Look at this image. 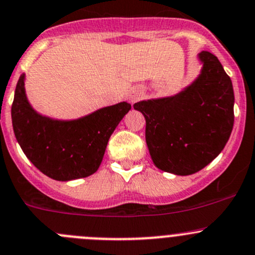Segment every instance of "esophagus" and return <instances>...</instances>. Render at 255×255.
<instances>
[{
    "label": "esophagus",
    "mask_w": 255,
    "mask_h": 255,
    "mask_svg": "<svg viewBox=\"0 0 255 255\" xmlns=\"http://www.w3.org/2000/svg\"><path fill=\"white\" fill-rule=\"evenodd\" d=\"M142 97H143V90H142V88L134 87V88H132V90L129 91V93H128V98H129L130 103L137 102V101H139Z\"/></svg>",
    "instance_id": "esophagus-1"
}]
</instances>
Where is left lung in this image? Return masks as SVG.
<instances>
[{
	"label": "left lung",
	"mask_w": 255,
	"mask_h": 255,
	"mask_svg": "<svg viewBox=\"0 0 255 255\" xmlns=\"http://www.w3.org/2000/svg\"><path fill=\"white\" fill-rule=\"evenodd\" d=\"M201 73L169 97L133 105L145 118V142L157 168L189 175L223 150L234 125L233 85L213 53H198Z\"/></svg>",
	"instance_id": "8db88e82"
}]
</instances>
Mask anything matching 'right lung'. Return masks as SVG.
Segmentation results:
<instances>
[{"mask_svg":"<svg viewBox=\"0 0 255 255\" xmlns=\"http://www.w3.org/2000/svg\"><path fill=\"white\" fill-rule=\"evenodd\" d=\"M21 75L11 108L16 139L32 164L54 180L85 178L97 172L107 143L130 105L100 108L76 120H56L37 112L29 103Z\"/></svg>","mask_w":255,"mask_h":255,"instance_id":"obj_1","label":"right lung"}]
</instances>
